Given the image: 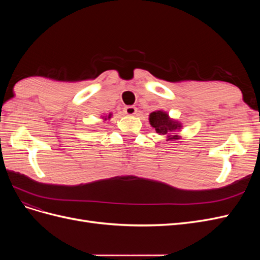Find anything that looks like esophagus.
Masks as SVG:
<instances>
[{"label": "esophagus", "instance_id": "esophagus-1", "mask_svg": "<svg viewBox=\"0 0 260 260\" xmlns=\"http://www.w3.org/2000/svg\"><path fill=\"white\" fill-rule=\"evenodd\" d=\"M123 113L124 114H127V115H136V113H137V107H135V106H125L124 108H123Z\"/></svg>", "mask_w": 260, "mask_h": 260}]
</instances>
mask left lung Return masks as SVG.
Wrapping results in <instances>:
<instances>
[{"label": "left lung", "instance_id": "8db88e82", "mask_svg": "<svg viewBox=\"0 0 260 260\" xmlns=\"http://www.w3.org/2000/svg\"><path fill=\"white\" fill-rule=\"evenodd\" d=\"M149 123H151L152 127L156 130L157 133H159V135H168L169 140L179 139L177 135H175L171 138H170L171 136L169 135L171 132L180 129L181 124L174 120H171L166 113L160 112V111L152 113L149 115Z\"/></svg>", "mask_w": 260, "mask_h": 260}]
</instances>
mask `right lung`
Listing matches in <instances>:
<instances>
[{
  "label": "right lung",
  "instance_id": "add662e5",
  "mask_svg": "<svg viewBox=\"0 0 260 260\" xmlns=\"http://www.w3.org/2000/svg\"><path fill=\"white\" fill-rule=\"evenodd\" d=\"M109 116H111V115H109ZM109 116H108V118H111V117H109Z\"/></svg>",
  "mask_w": 260,
  "mask_h": 260
}]
</instances>
